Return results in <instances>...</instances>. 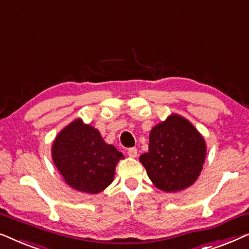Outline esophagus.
<instances>
[{"mask_svg": "<svg viewBox=\"0 0 249 249\" xmlns=\"http://www.w3.org/2000/svg\"><path fill=\"white\" fill-rule=\"evenodd\" d=\"M127 155L129 157H132V158H135V157L138 156V149H136V148H129L127 150Z\"/></svg>", "mask_w": 249, "mask_h": 249, "instance_id": "34e87169", "label": "esophagus"}]
</instances>
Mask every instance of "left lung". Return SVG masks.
<instances>
[{
  "label": "left lung",
  "mask_w": 249,
  "mask_h": 249,
  "mask_svg": "<svg viewBox=\"0 0 249 249\" xmlns=\"http://www.w3.org/2000/svg\"><path fill=\"white\" fill-rule=\"evenodd\" d=\"M205 153L204 139L197 129L185 118L171 115L151 129L149 151L140 161L156 187L178 192L197 179Z\"/></svg>",
  "instance_id": "1"
}]
</instances>
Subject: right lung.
<instances>
[{
  "instance_id": "obj_1",
  "label": "right lung",
  "mask_w": 249,
  "mask_h": 249,
  "mask_svg": "<svg viewBox=\"0 0 249 249\" xmlns=\"http://www.w3.org/2000/svg\"><path fill=\"white\" fill-rule=\"evenodd\" d=\"M52 155L66 183L76 191L97 194L114 179L115 167L124 159L114 145L107 144L100 133L76 120L61 131L53 143Z\"/></svg>"
}]
</instances>
